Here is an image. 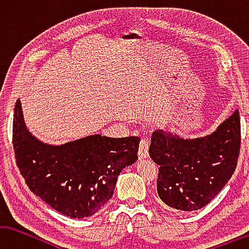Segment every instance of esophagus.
<instances>
[{
  "mask_svg": "<svg viewBox=\"0 0 249 249\" xmlns=\"http://www.w3.org/2000/svg\"><path fill=\"white\" fill-rule=\"evenodd\" d=\"M138 156H139V160H144L146 158H149V144H147V141L145 139H142L140 142Z\"/></svg>",
  "mask_w": 249,
  "mask_h": 249,
  "instance_id": "1",
  "label": "esophagus"
}]
</instances>
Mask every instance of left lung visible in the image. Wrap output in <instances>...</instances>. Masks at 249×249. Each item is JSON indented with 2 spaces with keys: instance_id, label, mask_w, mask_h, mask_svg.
Listing matches in <instances>:
<instances>
[{
  "instance_id": "8db88e82",
  "label": "left lung",
  "mask_w": 249,
  "mask_h": 249,
  "mask_svg": "<svg viewBox=\"0 0 249 249\" xmlns=\"http://www.w3.org/2000/svg\"><path fill=\"white\" fill-rule=\"evenodd\" d=\"M241 120L236 109L214 132L185 139L173 131L155 130L150 156L160 165L158 193L167 207L199 210L224 188L237 165Z\"/></svg>"
}]
</instances>
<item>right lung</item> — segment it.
<instances>
[{"label":"right lung","mask_w":249,"mask_h":249,"mask_svg":"<svg viewBox=\"0 0 249 249\" xmlns=\"http://www.w3.org/2000/svg\"><path fill=\"white\" fill-rule=\"evenodd\" d=\"M140 138H108L96 133L50 144L29 131L18 99L13 119L17 166L28 188L62 214L83 219L112 197L118 176L136 163Z\"/></svg>","instance_id":"obj_1"}]
</instances>
